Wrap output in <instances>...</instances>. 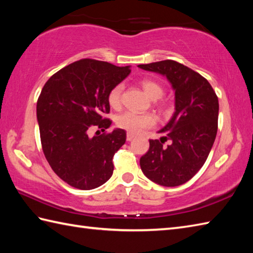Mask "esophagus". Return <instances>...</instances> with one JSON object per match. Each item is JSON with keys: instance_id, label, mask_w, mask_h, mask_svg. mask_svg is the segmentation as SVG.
I'll use <instances>...</instances> for the list:
<instances>
[{"instance_id": "esophagus-1", "label": "esophagus", "mask_w": 253, "mask_h": 253, "mask_svg": "<svg viewBox=\"0 0 253 253\" xmlns=\"http://www.w3.org/2000/svg\"><path fill=\"white\" fill-rule=\"evenodd\" d=\"M133 138H135V136H133V135H132V133H129V132H127V137H126V139H127V141H131Z\"/></svg>"}]
</instances>
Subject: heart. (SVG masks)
Returning a JSON list of instances; mask_svg holds the SVG:
<instances>
[{
  "label": "heart",
  "mask_w": 253,
  "mask_h": 253,
  "mask_svg": "<svg viewBox=\"0 0 253 253\" xmlns=\"http://www.w3.org/2000/svg\"><path fill=\"white\" fill-rule=\"evenodd\" d=\"M141 85L150 98L153 100L160 99L164 94V87L160 83L153 79L144 78L141 80ZM124 90L123 84H117L113 87L107 94V103L112 109H120L122 104V94ZM161 107L163 105L161 104ZM157 125V118L150 113L140 114V113L126 111L116 117V126L121 129L128 131L133 135H138L144 130L152 128Z\"/></svg>",
  "instance_id": "obj_1"
}]
</instances>
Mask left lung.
<instances>
[{"instance_id": "1", "label": "left lung", "mask_w": 253, "mask_h": 253, "mask_svg": "<svg viewBox=\"0 0 253 253\" xmlns=\"http://www.w3.org/2000/svg\"><path fill=\"white\" fill-rule=\"evenodd\" d=\"M144 71L164 75L175 90V113L160 132L164 137L150 140L140 168L150 180L161 186L185 184L209 157L217 132L218 99L212 85L200 74L182 64L165 60L141 64ZM171 142L164 146L165 141Z\"/></svg>"}]
</instances>
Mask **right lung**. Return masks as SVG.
<instances>
[{"label": "right lung", "mask_w": 253, "mask_h": 253, "mask_svg": "<svg viewBox=\"0 0 253 253\" xmlns=\"http://www.w3.org/2000/svg\"><path fill=\"white\" fill-rule=\"evenodd\" d=\"M129 74V66L83 58L52 75L42 88L37 102L42 150L51 169L69 186L94 189L112 176L113 157L125 143L126 131L115 129L92 138L88 131L111 126L105 117L107 94Z\"/></svg>", "instance_id": "add662e5"}]
</instances>
